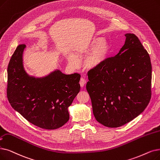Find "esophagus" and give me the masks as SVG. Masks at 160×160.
<instances>
[{"label": "esophagus", "mask_w": 160, "mask_h": 160, "mask_svg": "<svg viewBox=\"0 0 160 160\" xmlns=\"http://www.w3.org/2000/svg\"><path fill=\"white\" fill-rule=\"evenodd\" d=\"M86 80H85V78H82L81 79H80V86L82 88V87H84V86H85V84H86Z\"/></svg>", "instance_id": "esophagus-1"}]
</instances>
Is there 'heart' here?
I'll list each match as a JSON object with an SVG mask.
<instances>
[{
	"instance_id": "obj_1",
	"label": "heart",
	"mask_w": 160,
	"mask_h": 160,
	"mask_svg": "<svg viewBox=\"0 0 160 160\" xmlns=\"http://www.w3.org/2000/svg\"><path fill=\"white\" fill-rule=\"evenodd\" d=\"M110 49L108 40L105 38L94 37L90 40L86 45L78 50V52L90 51L84 59V65L88 69H96L100 67L108 57ZM68 64L76 68L78 65L77 58L74 55H71L68 59Z\"/></svg>"
}]
</instances>
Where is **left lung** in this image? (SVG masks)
<instances>
[{
  "instance_id": "1",
  "label": "left lung",
  "mask_w": 160,
  "mask_h": 160,
  "mask_svg": "<svg viewBox=\"0 0 160 160\" xmlns=\"http://www.w3.org/2000/svg\"><path fill=\"white\" fill-rule=\"evenodd\" d=\"M119 53L88 72L86 89L96 120L108 128L123 126L140 115L150 99L149 55L134 34L126 33Z\"/></svg>"
}]
</instances>
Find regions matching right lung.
Instances as JSON below:
<instances>
[{"label":"right lung","mask_w":160,"mask_h":160,"mask_svg":"<svg viewBox=\"0 0 160 160\" xmlns=\"http://www.w3.org/2000/svg\"><path fill=\"white\" fill-rule=\"evenodd\" d=\"M24 44L19 45L8 67L7 96L12 108L38 128L55 129L69 120L68 108L80 89V75L59 69L42 77L31 76L23 65Z\"/></svg>","instance_id":"obj_1"}]
</instances>
